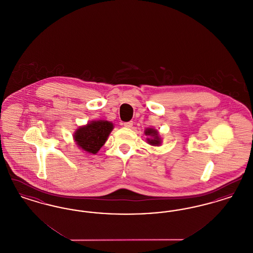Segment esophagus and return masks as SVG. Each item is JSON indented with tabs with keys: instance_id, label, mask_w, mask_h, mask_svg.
<instances>
[{
	"instance_id": "1",
	"label": "esophagus",
	"mask_w": 253,
	"mask_h": 253,
	"mask_svg": "<svg viewBox=\"0 0 253 253\" xmlns=\"http://www.w3.org/2000/svg\"><path fill=\"white\" fill-rule=\"evenodd\" d=\"M123 125L125 126V127H127V128H131L132 126V121H129V122H124L123 123Z\"/></svg>"
}]
</instances>
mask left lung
Returning <instances> with one entry per match:
<instances>
[{"instance_id": "left-lung-1", "label": "left lung", "mask_w": 253, "mask_h": 253, "mask_svg": "<svg viewBox=\"0 0 253 253\" xmlns=\"http://www.w3.org/2000/svg\"><path fill=\"white\" fill-rule=\"evenodd\" d=\"M145 134L150 136V138H147V142L153 146H159L161 144V138L158 135V132L153 128H147L145 130Z\"/></svg>"}]
</instances>
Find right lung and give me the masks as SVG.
I'll return each mask as SVG.
<instances>
[{"label": "right lung", "instance_id": "right-lung-1", "mask_svg": "<svg viewBox=\"0 0 253 253\" xmlns=\"http://www.w3.org/2000/svg\"><path fill=\"white\" fill-rule=\"evenodd\" d=\"M113 129L114 125L110 121H90L85 126L77 129L74 133V139L82 150L96 155L106 142Z\"/></svg>", "mask_w": 253, "mask_h": 253}]
</instances>
